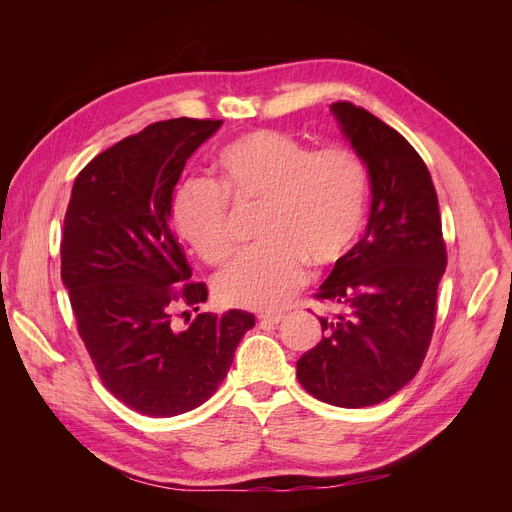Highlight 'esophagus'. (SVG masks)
I'll use <instances>...</instances> for the list:
<instances>
[{"instance_id":"esophagus-1","label":"esophagus","mask_w":512,"mask_h":512,"mask_svg":"<svg viewBox=\"0 0 512 512\" xmlns=\"http://www.w3.org/2000/svg\"><path fill=\"white\" fill-rule=\"evenodd\" d=\"M259 317V321H261V324H280V321L284 319V315L282 313H272V311H267V313H259L257 315Z\"/></svg>"}]
</instances>
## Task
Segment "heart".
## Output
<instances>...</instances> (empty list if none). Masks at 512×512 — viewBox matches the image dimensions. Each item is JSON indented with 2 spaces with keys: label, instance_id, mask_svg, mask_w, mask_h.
I'll return each mask as SVG.
<instances>
[{
  "label": "heart",
  "instance_id": "1",
  "mask_svg": "<svg viewBox=\"0 0 512 512\" xmlns=\"http://www.w3.org/2000/svg\"><path fill=\"white\" fill-rule=\"evenodd\" d=\"M220 186L184 184L174 201L178 234L207 263L234 251L228 197L240 207H263L259 240L213 284L224 305L276 309L307 278V263L326 270L357 242L367 211L369 180L363 161L348 149L313 151L280 130H253L224 145L215 157Z\"/></svg>",
  "mask_w": 512,
  "mask_h": 512
}]
</instances>
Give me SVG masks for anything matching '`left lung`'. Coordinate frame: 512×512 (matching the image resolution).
<instances>
[{"mask_svg": "<svg viewBox=\"0 0 512 512\" xmlns=\"http://www.w3.org/2000/svg\"><path fill=\"white\" fill-rule=\"evenodd\" d=\"M330 112L367 168L371 211L363 238L315 294L340 311L319 317L324 336L297 361V378L328 405L363 409L419 371L434 334L446 247L432 176L411 143L348 101Z\"/></svg>", "mask_w": 512, "mask_h": 512, "instance_id": "1", "label": "left lung"}]
</instances>
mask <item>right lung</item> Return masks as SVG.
<instances>
[{"instance_id":"obj_1","label":"right lung","mask_w":512,"mask_h":512,"mask_svg":"<svg viewBox=\"0 0 512 512\" xmlns=\"http://www.w3.org/2000/svg\"><path fill=\"white\" fill-rule=\"evenodd\" d=\"M220 126L155 122L91 159L72 186L62 282L78 334L103 386L147 417L203 405L255 326L253 313L240 309L199 313L186 330L174 324L180 303L199 311L207 301V286L188 282L193 272L170 226L174 188L186 159Z\"/></svg>"}]
</instances>
